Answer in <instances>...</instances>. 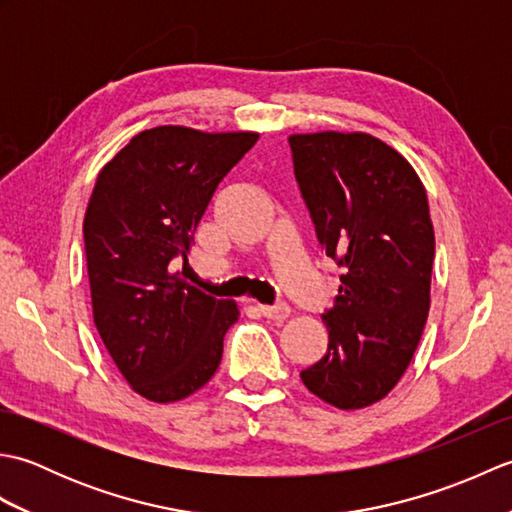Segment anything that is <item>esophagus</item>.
I'll return each instance as SVG.
<instances>
[{
	"instance_id": "1",
	"label": "esophagus",
	"mask_w": 512,
	"mask_h": 512,
	"mask_svg": "<svg viewBox=\"0 0 512 512\" xmlns=\"http://www.w3.org/2000/svg\"><path fill=\"white\" fill-rule=\"evenodd\" d=\"M257 310H259V314H262V317L275 319V321H284L290 314V308L286 306V303H275V306H262V303H259Z\"/></svg>"
}]
</instances>
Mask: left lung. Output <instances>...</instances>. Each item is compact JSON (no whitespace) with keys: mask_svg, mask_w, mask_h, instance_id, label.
<instances>
[{"mask_svg":"<svg viewBox=\"0 0 512 512\" xmlns=\"http://www.w3.org/2000/svg\"><path fill=\"white\" fill-rule=\"evenodd\" d=\"M295 178L325 255L343 268L321 314L328 352L301 372L339 409L385 398L405 374L429 317L436 237L427 191L396 149L369 134L288 138Z\"/></svg>","mask_w":512,"mask_h":512,"instance_id":"left-lung-1","label":"left lung"}]
</instances>
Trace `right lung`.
<instances>
[{
  "instance_id": "add662e5",
  "label": "right lung",
  "mask_w": 512,
  "mask_h": 512,
  "mask_svg": "<svg viewBox=\"0 0 512 512\" xmlns=\"http://www.w3.org/2000/svg\"><path fill=\"white\" fill-rule=\"evenodd\" d=\"M259 134L162 125L136 134L96 178L83 220L94 325L136 394L176 402L209 383L233 301L187 284L193 233L217 184Z\"/></svg>"
}]
</instances>
